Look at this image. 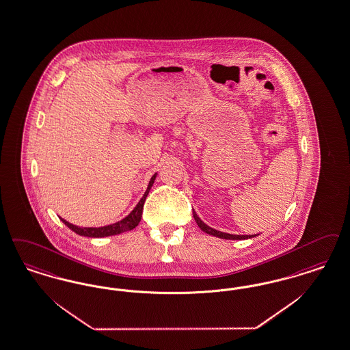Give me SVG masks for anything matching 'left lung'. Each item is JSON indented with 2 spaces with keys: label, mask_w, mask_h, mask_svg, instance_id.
Listing matches in <instances>:
<instances>
[{
  "label": "left lung",
  "mask_w": 350,
  "mask_h": 350,
  "mask_svg": "<svg viewBox=\"0 0 350 350\" xmlns=\"http://www.w3.org/2000/svg\"><path fill=\"white\" fill-rule=\"evenodd\" d=\"M193 215H194V219H196L198 226H199L203 232H206L207 234H211V236L224 238V239H247V238L255 237V236H256V234H254V236H236V234H229V233H224V232H219V230H216V229H212L208 225L204 224V223L198 217L196 211H193Z\"/></svg>",
  "instance_id": "8db88e82"
}]
</instances>
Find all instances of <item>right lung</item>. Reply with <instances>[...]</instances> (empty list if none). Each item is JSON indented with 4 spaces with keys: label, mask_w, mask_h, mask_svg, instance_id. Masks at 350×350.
Returning <instances> with one entry per match:
<instances>
[{
    "label": "right lung",
    "mask_w": 350,
    "mask_h": 350,
    "mask_svg": "<svg viewBox=\"0 0 350 350\" xmlns=\"http://www.w3.org/2000/svg\"><path fill=\"white\" fill-rule=\"evenodd\" d=\"M154 178H156V174L152 176L151 181L148 183V187H147L143 198L140 199L139 203L137 204V207L131 211V213L129 216H126L124 220H121V221H118L116 224L107 225V226H101V228H79L77 225L68 223L64 219H61V220H62L64 224L69 226L72 232H75L79 236H84V237H108V236H114V234H120V233H124V232H127V230H131V229H134L137 225L139 224L140 219H142V212H143V206H144L146 198L148 196V193H150V190H151V187L154 185Z\"/></svg>",
    "instance_id": "right-lung-1"
}]
</instances>
